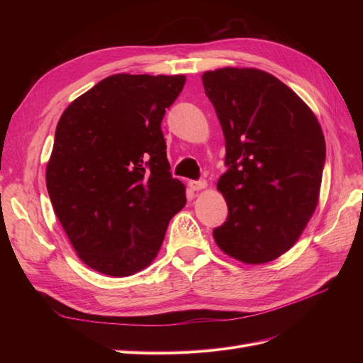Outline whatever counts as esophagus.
Segmentation results:
<instances>
[{
	"label": "esophagus",
	"mask_w": 363,
	"mask_h": 363,
	"mask_svg": "<svg viewBox=\"0 0 363 363\" xmlns=\"http://www.w3.org/2000/svg\"><path fill=\"white\" fill-rule=\"evenodd\" d=\"M188 184L192 191H200V189H204L207 186V183L204 180H191Z\"/></svg>",
	"instance_id": "obj_1"
}]
</instances>
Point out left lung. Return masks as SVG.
Returning <instances> with one entry per match:
<instances>
[{
    "instance_id": "obj_1",
    "label": "left lung",
    "mask_w": 363,
    "mask_h": 363,
    "mask_svg": "<svg viewBox=\"0 0 363 363\" xmlns=\"http://www.w3.org/2000/svg\"><path fill=\"white\" fill-rule=\"evenodd\" d=\"M225 139L227 171L218 180L228 216L216 245L245 263L286 252L320 196L325 140L316 116L276 77L223 68L201 77Z\"/></svg>"
}]
</instances>
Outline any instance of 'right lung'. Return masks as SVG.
Returning <instances> with one entry per match:
<instances>
[{"instance_id":"add662e5","label":"right lung","mask_w":363,"mask_h":363,"mask_svg":"<svg viewBox=\"0 0 363 363\" xmlns=\"http://www.w3.org/2000/svg\"><path fill=\"white\" fill-rule=\"evenodd\" d=\"M184 82V75L115 74L59 119L47 164L50 200L77 255L106 276L148 267L186 204L160 127Z\"/></svg>"}]
</instances>
